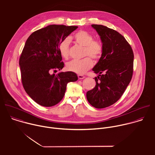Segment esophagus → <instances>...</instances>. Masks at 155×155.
I'll return each mask as SVG.
<instances>
[{"instance_id":"obj_1","label":"esophagus","mask_w":155,"mask_h":155,"mask_svg":"<svg viewBox=\"0 0 155 155\" xmlns=\"http://www.w3.org/2000/svg\"><path fill=\"white\" fill-rule=\"evenodd\" d=\"M78 79H83V78H84V76H83V75H78Z\"/></svg>"}]
</instances>
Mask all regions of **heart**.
<instances>
[{"mask_svg": "<svg viewBox=\"0 0 155 155\" xmlns=\"http://www.w3.org/2000/svg\"><path fill=\"white\" fill-rule=\"evenodd\" d=\"M74 41L79 45L83 47L82 56L88 55L93 59L97 61L101 58L103 53V46L98 40H94L93 35L86 31L81 30L74 34L72 37ZM69 43L68 38L64 39L59 44V51L61 56L67 59L69 56ZM93 62L90 57H84L80 60H73L66 64L68 71L78 74H83L91 68Z\"/></svg>", "mask_w": 155, "mask_h": 155, "instance_id": "b5f03b06", "label": "heart"}]
</instances>
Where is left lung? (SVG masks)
Masks as SVG:
<instances>
[{"label":"left lung","instance_id":"obj_1","mask_svg":"<svg viewBox=\"0 0 155 155\" xmlns=\"http://www.w3.org/2000/svg\"><path fill=\"white\" fill-rule=\"evenodd\" d=\"M91 26L100 36L103 53L93 69L98 74L96 84L86 93L89 103L96 108L115 104L121 97L133 74L134 53L125 38L117 31L102 25Z\"/></svg>","mask_w":155,"mask_h":155}]
</instances>
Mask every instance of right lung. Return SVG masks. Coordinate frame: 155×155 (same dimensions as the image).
Instances as JSON below:
<instances>
[{
    "mask_svg": "<svg viewBox=\"0 0 155 155\" xmlns=\"http://www.w3.org/2000/svg\"><path fill=\"white\" fill-rule=\"evenodd\" d=\"M78 26L49 25L34 32L27 39L19 58L21 81L27 94L38 104L51 107L64 97L69 82L78 80L72 72L51 74L64 66L60 43Z\"/></svg>",
    "mask_w": 155,
    "mask_h": 155,
    "instance_id": "add662e5",
    "label": "right lung"
}]
</instances>
